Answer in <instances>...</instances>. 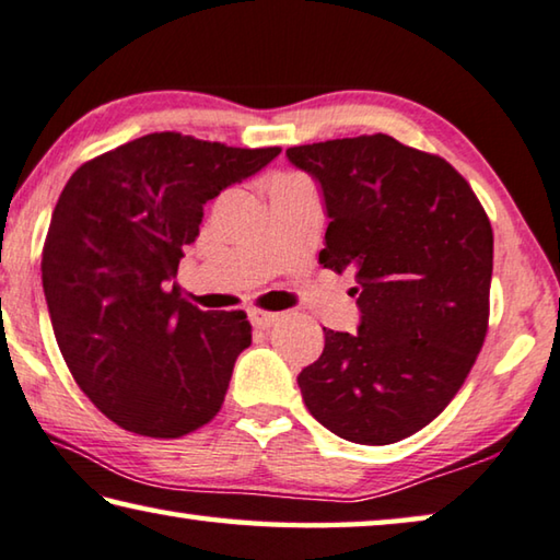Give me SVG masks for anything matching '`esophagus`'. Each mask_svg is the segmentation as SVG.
Listing matches in <instances>:
<instances>
[{"mask_svg":"<svg viewBox=\"0 0 560 560\" xmlns=\"http://www.w3.org/2000/svg\"><path fill=\"white\" fill-rule=\"evenodd\" d=\"M248 318H252V324L256 328H269L279 322V314L264 312V308H252V312H248Z\"/></svg>","mask_w":560,"mask_h":560,"instance_id":"obj_1","label":"esophagus"}]
</instances>
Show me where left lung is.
Wrapping results in <instances>:
<instances>
[{
  "instance_id": "left-lung-1",
  "label": "left lung",
  "mask_w": 560,
  "mask_h": 560,
  "mask_svg": "<svg viewBox=\"0 0 560 560\" xmlns=\"http://www.w3.org/2000/svg\"><path fill=\"white\" fill-rule=\"evenodd\" d=\"M318 182L326 269L353 271L359 331L324 328L299 374L314 419L346 441L386 446L421 431L464 386L488 328L493 232L446 159L388 135L287 149Z\"/></svg>"
}]
</instances>
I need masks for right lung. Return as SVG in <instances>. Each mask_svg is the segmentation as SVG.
<instances>
[{"label":"right lung","instance_id":"obj_1","mask_svg":"<svg viewBox=\"0 0 560 560\" xmlns=\"http://www.w3.org/2000/svg\"><path fill=\"white\" fill-rule=\"evenodd\" d=\"M156 131L69 176L42 252V287L79 388L121 429L179 439L224 404L252 343L244 312H201L176 269L203 203L279 156Z\"/></svg>","mask_w":560,"mask_h":560}]
</instances>
